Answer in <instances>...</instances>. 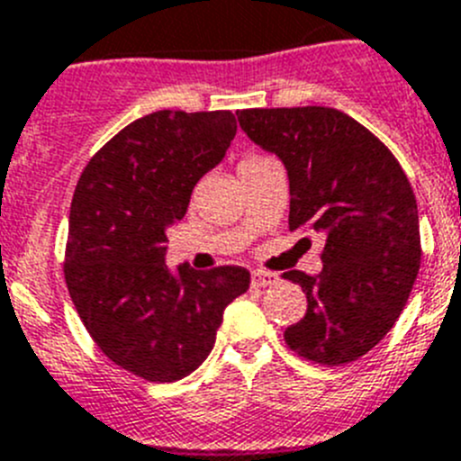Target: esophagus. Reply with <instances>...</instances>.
I'll use <instances>...</instances> for the list:
<instances>
[{
	"label": "esophagus",
	"mask_w": 461,
	"mask_h": 461,
	"mask_svg": "<svg viewBox=\"0 0 461 461\" xmlns=\"http://www.w3.org/2000/svg\"><path fill=\"white\" fill-rule=\"evenodd\" d=\"M276 279H279V276H276L275 272H266V270L251 272V284H254V286H258V288L272 286V284H276Z\"/></svg>",
	"instance_id": "34e87169"
}]
</instances>
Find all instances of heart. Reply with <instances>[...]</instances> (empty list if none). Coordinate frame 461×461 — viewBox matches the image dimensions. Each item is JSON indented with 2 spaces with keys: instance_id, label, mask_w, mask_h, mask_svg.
<instances>
[{
  "instance_id": "heart-1",
  "label": "heart",
  "mask_w": 461,
  "mask_h": 461,
  "mask_svg": "<svg viewBox=\"0 0 461 461\" xmlns=\"http://www.w3.org/2000/svg\"><path fill=\"white\" fill-rule=\"evenodd\" d=\"M249 158H256V157H249Z\"/></svg>"
}]
</instances>
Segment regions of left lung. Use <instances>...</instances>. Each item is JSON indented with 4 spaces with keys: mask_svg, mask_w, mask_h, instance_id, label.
I'll return each mask as SVG.
<instances>
[{
    "mask_svg": "<svg viewBox=\"0 0 461 461\" xmlns=\"http://www.w3.org/2000/svg\"><path fill=\"white\" fill-rule=\"evenodd\" d=\"M244 133L286 166L288 228L325 235L321 275L284 272L307 295L284 339L321 365L357 360L388 335L420 267V223L409 177L369 129L325 105L251 108Z\"/></svg>",
    "mask_w": 461,
    "mask_h": 461,
    "instance_id": "8db88e82",
    "label": "left lung"
}]
</instances>
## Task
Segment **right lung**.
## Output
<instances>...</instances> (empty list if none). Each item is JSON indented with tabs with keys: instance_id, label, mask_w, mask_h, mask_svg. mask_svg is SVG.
Listing matches in <instances>:
<instances>
[{
	"instance_id": "obj_1",
	"label": "right lung",
	"mask_w": 461,
	"mask_h": 461,
	"mask_svg": "<svg viewBox=\"0 0 461 461\" xmlns=\"http://www.w3.org/2000/svg\"><path fill=\"white\" fill-rule=\"evenodd\" d=\"M230 110H158L124 126L89 158L73 191L64 279L105 357L152 383L180 381L210 356L223 309L249 272L166 267V228L226 157Z\"/></svg>"
}]
</instances>
